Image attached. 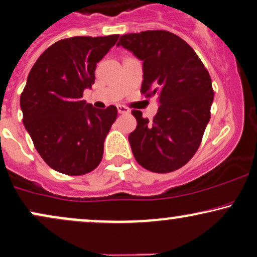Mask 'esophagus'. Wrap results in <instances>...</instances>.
<instances>
[{"mask_svg":"<svg viewBox=\"0 0 257 257\" xmlns=\"http://www.w3.org/2000/svg\"><path fill=\"white\" fill-rule=\"evenodd\" d=\"M117 110L119 113H128L129 112V108H126L124 105H117Z\"/></svg>","mask_w":257,"mask_h":257,"instance_id":"1","label":"esophagus"}]
</instances>
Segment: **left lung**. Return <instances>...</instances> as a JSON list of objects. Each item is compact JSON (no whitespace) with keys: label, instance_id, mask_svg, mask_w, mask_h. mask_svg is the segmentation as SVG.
I'll return each mask as SVG.
<instances>
[{"label":"left lung","instance_id":"1","mask_svg":"<svg viewBox=\"0 0 257 257\" xmlns=\"http://www.w3.org/2000/svg\"><path fill=\"white\" fill-rule=\"evenodd\" d=\"M117 46L144 61L145 97L159 96L153 121L133 110L138 125L129 135L135 160L146 170L168 173L186 165L199 148L211 116V77L193 48L171 32L124 34Z\"/></svg>","mask_w":257,"mask_h":257}]
</instances>
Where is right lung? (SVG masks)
<instances>
[{
  "label": "right lung",
  "mask_w": 257,
  "mask_h": 257,
  "mask_svg": "<svg viewBox=\"0 0 257 257\" xmlns=\"http://www.w3.org/2000/svg\"><path fill=\"white\" fill-rule=\"evenodd\" d=\"M119 35L73 37L51 45L35 61L20 97L25 128L44 161L67 175L93 171L117 108L99 110L82 99L95 83L97 63Z\"/></svg>",
  "instance_id": "1"
}]
</instances>
